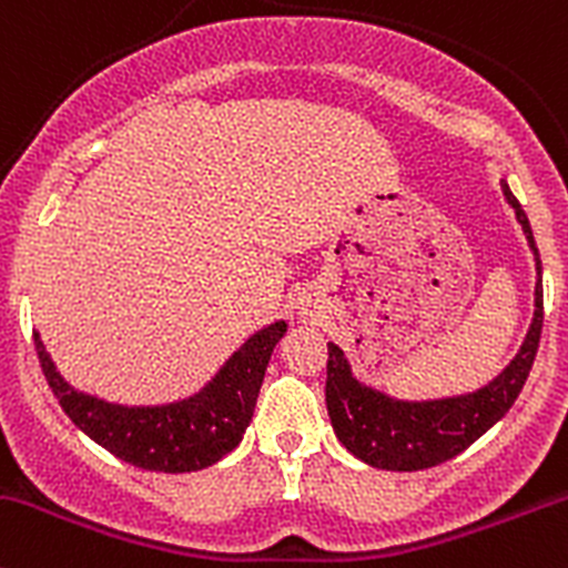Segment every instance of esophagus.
I'll return each instance as SVG.
<instances>
[{"label":"esophagus","instance_id":"esophagus-1","mask_svg":"<svg viewBox=\"0 0 568 568\" xmlns=\"http://www.w3.org/2000/svg\"><path fill=\"white\" fill-rule=\"evenodd\" d=\"M303 314H308V312H303Z\"/></svg>","mask_w":568,"mask_h":568}]
</instances>
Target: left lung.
<instances>
[{
	"mask_svg": "<svg viewBox=\"0 0 568 568\" xmlns=\"http://www.w3.org/2000/svg\"><path fill=\"white\" fill-rule=\"evenodd\" d=\"M506 202L517 213L519 226L528 237L536 256V308L523 347L498 377L478 390L443 399L407 402L383 394L361 383L344 358L338 344L327 342V379L325 402L336 437L349 454L379 470H424L440 462L454 459L478 440L487 429L511 410L514 399L523 390L539 349L541 323H545V292H541V260L536 248L534 230L523 204L511 194L506 180H500Z\"/></svg>",
	"mask_w": 568,
	"mask_h": 568,
	"instance_id": "obj_1",
	"label": "left lung"
}]
</instances>
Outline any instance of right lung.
Returning a JSON list of instances; mask_svg holds the SVG:
<instances>
[{
  "label": "right lung",
  "mask_w": 568,
  "mask_h": 568,
  "mask_svg": "<svg viewBox=\"0 0 568 568\" xmlns=\"http://www.w3.org/2000/svg\"><path fill=\"white\" fill-rule=\"evenodd\" d=\"M284 320L248 336L204 388L166 405H116L73 388L34 333L40 366L68 418L116 459L155 473H191L215 465L243 440L254 415L273 347Z\"/></svg>",
  "instance_id": "1"
}]
</instances>
